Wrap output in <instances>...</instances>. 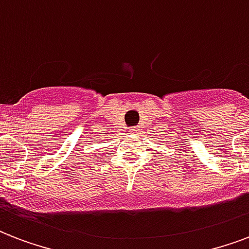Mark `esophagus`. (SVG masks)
Returning a JSON list of instances; mask_svg holds the SVG:
<instances>
[{"mask_svg":"<svg viewBox=\"0 0 249 249\" xmlns=\"http://www.w3.org/2000/svg\"><path fill=\"white\" fill-rule=\"evenodd\" d=\"M129 132L132 133V134H137V133H140V128L138 126H133V128L129 129Z\"/></svg>","mask_w":249,"mask_h":249,"instance_id":"obj_1","label":"esophagus"}]
</instances>
